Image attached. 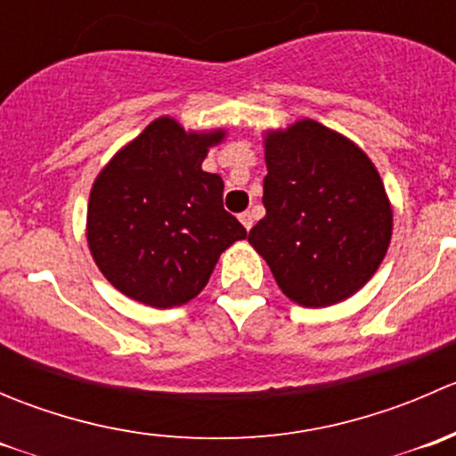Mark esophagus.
Instances as JSON below:
<instances>
[{
	"instance_id": "34e87169",
	"label": "esophagus",
	"mask_w": 456,
	"mask_h": 456,
	"mask_svg": "<svg viewBox=\"0 0 456 456\" xmlns=\"http://www.w3.org/2000/svg\"><path fill=\"white\" fill-rule=\"evenodd\" d=\"M238 218H240L242 227H245L247 232H249V229L254 227V216H251V211H242V214L238 216Z\"/></svg>"
}]
</instances>
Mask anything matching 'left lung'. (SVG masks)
Returning a JSON list of instances; mask_svg holds the SVG:
<instances>
[{"instance_id": "1", "label": "left lung", "mask_w": 456, "mask_h": 456, "mask_svg": "<svg viewBox=\"0 0 456 456\" xmlns=\"http://www.w3.org/2000/svg\"><path fill=\"white\" fill-rule=\"evenodd\" d=\"M266 216L249 242L284 296L330 306L384 260L393 211L369 156L338 132L300 121L266 139Z\"/></svg>"}]
</instances>
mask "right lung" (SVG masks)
<instances>
[{
  "mask_svg": "<svg viewBox=\"0 0 456 456\" xmlns=\"http://www.w3.org/2000/svg\"><path fill=\"white\" fill-rule=\"evenodd\" d=\"M223 139L187 134L163 117L99 174L87 205V245L121 293L174 309L202 291L218 256L247 236L223 207L224 183L202 172L207 147Z\"/></svg>",
  "mask_w": 456,
  "mask_h": 456,
  "instance_id": "right-lung-1",
  "label": "right lung"
}]
</instances>
